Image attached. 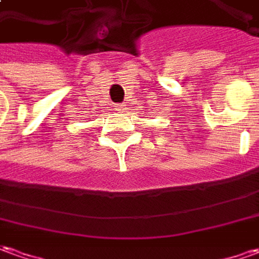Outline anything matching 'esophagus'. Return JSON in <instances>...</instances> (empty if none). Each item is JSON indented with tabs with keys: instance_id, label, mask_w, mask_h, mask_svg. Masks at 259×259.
I'll return each mask as SVG.
<instances>
[{
	"instance_id": "1",
	"label": "esophagus",
	"mask_w": 259,
	"mask_h": 259,
	"mask_svg": "<svg viewBox=\"0 0 259 259\" xmlns=\"http://www.w3.org/2000/svg\"><path fill=\"white\" fill-rule=\"evenodd\" d=\"M115 108H117V111H124V110L126 108V106L125 104H117V106H115Z\"/></svg>"
}]
</instances>
